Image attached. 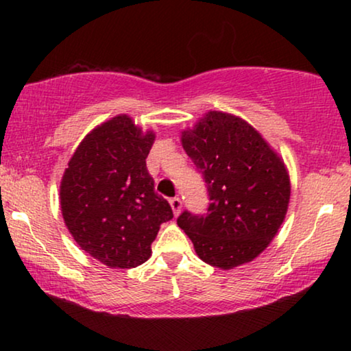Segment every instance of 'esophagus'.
<instances>
[{
	"label": "esophagus",
	"instance_id": "1",
	"mask_svg": "<svg viewBox=\"0 0 351 351\" xmlns=\"http://www.w3.org/2000/svg\"><path fill=\"white\" fill-rule=\"evenodd\" d=\"M169 204H171L172 213H174V215H179L180 209H182V201H180V198H172V199H169Z\"/></svg>",
	"mask_w": 351,
	"mask_h": 351
}]
</instances>
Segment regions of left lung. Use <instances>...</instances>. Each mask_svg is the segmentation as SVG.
Here are the masks:
<instances>
[{
    "instance_id": "1",
    "label": "left lung",
    "mask_w": 351,
    "mask_h": 351,
    "mask_svg": "<svg viewBox=\"0 0 351 351\" xmlns=\"http://www.w3.org/2000/svg\"><path fill=\"white\" fill-rule=\"evenodd\" d=\"M180 142L208 185L206 215L182 213L195 252L220 270L252 262L285 222L291 179L282 158L237 114L209 110Z\"/></svg>"
}]
</instances>
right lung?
Returning <instances> with one entry per match:
<instances>
[{
  "label": "right lung",
  "mask_w": 351,
  "mask_h": 351,
  "mask_svg": "<svg viewBox=\"0 0 351 351\" xmlns=\"http://www.w3.org/2000/svg\"><path fill=\"white\" fill-rule=\"evenodd\" d=\"M155 138L129 114H117L86 134L62 176L66 228L84 252L110 268L147 262L161 223L172 219L147 171Z\"/></svg>",
  "instance_id": "1"
}]
</instances>
